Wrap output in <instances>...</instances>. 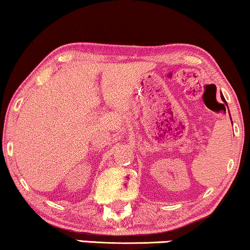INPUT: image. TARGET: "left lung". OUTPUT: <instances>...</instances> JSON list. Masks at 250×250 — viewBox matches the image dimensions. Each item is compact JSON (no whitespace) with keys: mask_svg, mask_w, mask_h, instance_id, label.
Wrapping results in <instances>:
<instances>
[{"mask_svg":"<svg viewBox=\"0 0 250 250\" xmlns=\"http://www.w3.org/2000/svg\"><path fill=\"white\" fill-rule=\"evenodd\" d=\"M220 96H221V100H223L224 103L226 104V105H227V103H226V101H225V97L223 96V94H220ZM227 107H229V106H227ZM229 117H230V113H229ZM230 120H232V118H230ZM232 125H233V122H232Z\"/></svg>","mask_w":250,"mask_h":250,"instance_id":"1","label":"left lung"}]
</instances>
